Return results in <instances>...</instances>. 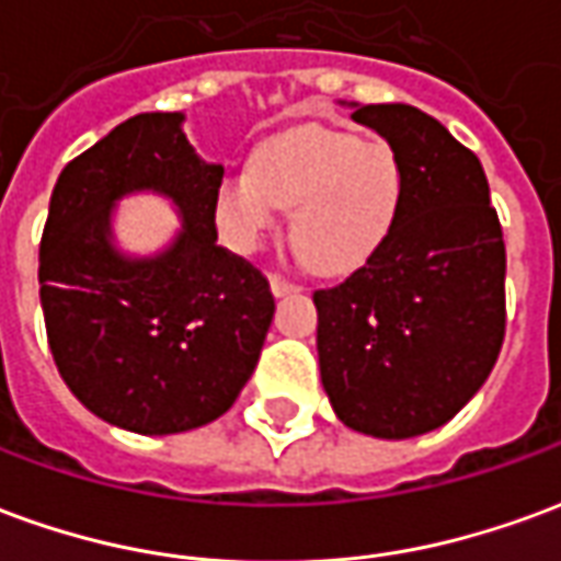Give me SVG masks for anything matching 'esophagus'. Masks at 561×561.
<instances>
[{
	"mask_svg": "<svg viewBox=\"0 0 561 561\" xmlns=\"http://www.w3.org/2000/svg\"><path fill=\"white\" fill-rule=\"evenodd\" d=\"M270 291H273V297H285V294L300 291V288L291 285V282H285L282 276H270Z\"/></svg>",
	"mask_w": 561,
	"mask_h": 561,
	"instance_id": "obj_1",
	"label": "esophagus"
}]
</instances>
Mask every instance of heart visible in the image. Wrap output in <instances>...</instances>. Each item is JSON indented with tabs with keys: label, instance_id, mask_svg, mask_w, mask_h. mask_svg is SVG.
Segmentation results:
<instances>
[{
	"label": "heart",
	"instance_id": "b5f03b06",
	"mask_svg": "<svg viewBox=\"0 0 561 561\" xmlns=\"http://www.w3.org/2000/svg\"><path fill=\"white\" fill-rule=\"evenodd\" d=\"M402 188V164L388 144L304 126L270 138L249 168L221 176L213 221L228 249L255 255L285 209L297 257L324 276H342L388 240Z\"/></svg>",
	"mask_w": 561,
	"mask_h": 561
}]
</instances>
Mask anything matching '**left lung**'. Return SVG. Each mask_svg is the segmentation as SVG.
Wrapping results in <instances>:
<instances>
[{"label": "left lung", "instance_id": "left-lung-1", "mask_svg": "<svg viewBox=\"0 0 561 561\" xmlns=\"http://www.w3.org/2000/svg\"><path fill=\"white\" fill-rule=\"evenodd\" d=\"M405 176L388 240L316 291L318 366L354 433L414 438L481 390L505 340V240L478 156L412 104H348Z\"/></svg>", "mask_w": 561, "mask_h": 561}]
</instances>
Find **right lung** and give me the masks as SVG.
Here are the masks:
<instances>
[{
  "instance_id": "add662e5",
  "label": "right lung",
  "mask_w": 561,
  "mask_h": 561,
  "mask_svg": "<svg viewBox=\"0 0 561 561\" xmlns=\"http://www.w3.org/2000/svg\"><path fill=\"white\" fill-rule=\"evenodd\" d=\"M183 114H138L68 161L38 249L56 369L95 417L138 435L197 430L252 378L276 312L267 279L216 243L213 195L225 176L183 131ZM168 196L172 243L131 256L115 243V204Z\"/></svg>"
}]
</instances>
